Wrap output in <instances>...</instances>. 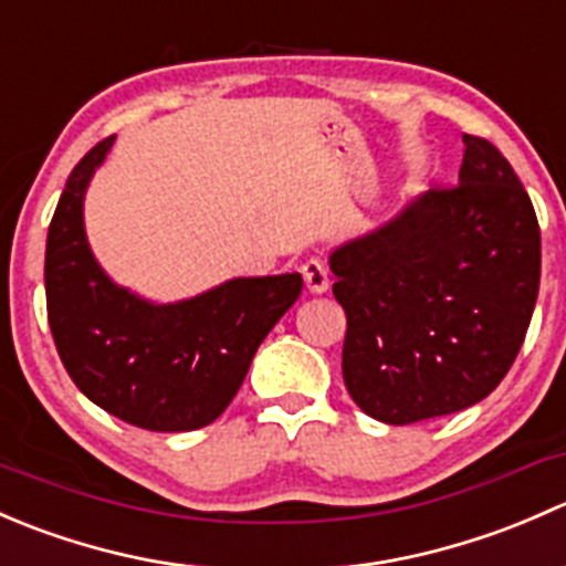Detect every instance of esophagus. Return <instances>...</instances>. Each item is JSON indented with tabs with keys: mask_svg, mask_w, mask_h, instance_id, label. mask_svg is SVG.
Returning <instances> with one entry per match:
<instances>
[{
	"mask_svg": "<svg viewBox=\"0 0 566 566\" xmlns=\"http://www.w3.org/2000/svg\"><path fill=\"white\" fill-rule=\"evenodd\" d=\"M301 276H304L306 290H310L312 295L328 293L331 279H328V271H325V265L319 260H306L304 265H301Z\"/></svg>",
	"mask_w": 566,
	"mask_h": 566,
	"instance_id": "obj_1",
	"label": "esophagus"
}]
</instances>
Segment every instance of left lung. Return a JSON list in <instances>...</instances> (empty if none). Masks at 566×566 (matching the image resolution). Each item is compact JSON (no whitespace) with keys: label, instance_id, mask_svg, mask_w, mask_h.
<instances>
[{"label":"left lung","instance_id":"8db88e82","mask_svg":"<svg viewBox=\"0 0 566 566\" xmlns=\"http://www.w3.org/2000/svg\"><path fill=\"white\" fill-rule=\"evenodd\" d=\"M462 145L458 186L408 199L328 254L347 315L345 386L386 424L482 402L510 373L534 315V205L488 139L465 134Z\"/></svg>","mask_w":566,"mask_h":566}]
</instances>
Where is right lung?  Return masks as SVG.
<instances>
[{
	"label": "right lung",
	"mask_w": 566,
	"mask_h": 566,
	"mask_svg": "<svg viewBox=\"0 0 566 566\" xmlns=\"http://www.w3.org/2000/svg\"><path fill=\"white\" fill-rule=\"evenodd\" d=\"M114 136L65 182L45 241V304L62 364L98 408L153 432L219 419L273 325L298 301L301 273L238 276L158 304L114 282L84 230V197Z\"/></svg>",
	"instance_id": "1"
}]
</instances>
